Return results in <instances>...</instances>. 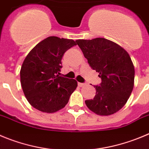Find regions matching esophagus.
Listing matches in <instances>:
<instances>
[{
    "label": "esophagus",
    "instance_id": "obj_1",
    "mask_svg": "<svg viewBox=\"0 0 149 149\" xmlns=\"http://www.w3.org/2000/svg\"><path fill=\"white\" fill-rule=\"evenodd\" d=\"M78 85L79 86V87H84V86L86 85L85 83H78Z\"/></svg>",
    "mask_w": 149,
    "mask_h": 149
}]
</instances>
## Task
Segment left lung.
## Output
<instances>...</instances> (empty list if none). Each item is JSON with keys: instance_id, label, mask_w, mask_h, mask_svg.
Returning a JSON list of instances; mask_svg holds the SVG:
<instances>
[{"instance_id": "obj_1", "label": "left lung", "mask_w": 149, "mask_h": 149, "mask_svg": "<svg viewBox=\"0 0 149 149\" xmlns=\"http://www.w3.org/2000/svg\"><path fill=\"white\" fill-rule=\"evenodd\" d=\"M76 42L101 79V84L94 86L95 97L86 100V105L97 115L115 113L126 104L134 87V68L129 54L116 43L101 37Z\"/></svg>"}]
</instances>
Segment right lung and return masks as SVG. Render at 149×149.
Returning <instances> with one entry per match:
<instances>
[{
    "instance_id": "right-lung-1",
    "label": "right lung",
    "mask_w": 149,
    "mask_h": 149,
    "mask_svg": "<svg viewBox=\"0 0 149 149\" xmlns=\"http://www.w3.org/2000/svg\"><path fill=\"white\" fill-rule=\"evenodd\" d=\"M74 45L76 43L73 40L49 37L29 53L20 70V83L33 107L52 113L68 104L77 81L59 76V72L64 54Z\"/></svg>"
}]
</instances>
